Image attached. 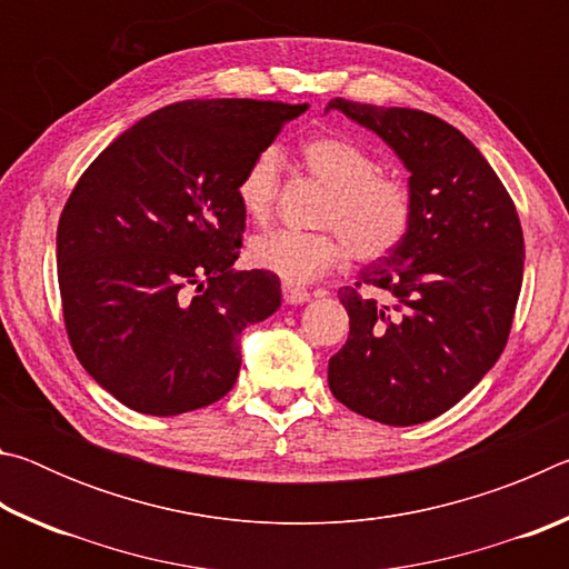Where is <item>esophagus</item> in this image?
Returning <instances> with one entry per match:
<instances>
[{"label": "esophagus", "mask_w": 569, "mask_h": 569, "mask_svg": "<svg viewBox=\"0 0 569 569\" xmlns=\"http://www.w3.org/2000/svg\"><path fill=\"white\" fill-rule=\"evenodd\" d=\"M308 298H311V293H308L306 288L293 286V283H283V301H286V303H291V306L306 303Z\"/></svg>", "instance_id": "1"}]
</instances>
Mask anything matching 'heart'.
I'll list each match as a JSON object with an SVG mask.
<instances>
[{"label":"heart","mask_w":569,"mask_h":569,"mask_svg":"<svg viewBox=\"0 0 569 569\" xmlns=\"http://www.w3.org/2000/svg\"><path fill=\"white\" fill-rule=\"evenodd\" d=\"M301 162L329 188L323 198L321 230L276 228L250 238L248 261L276 273L288 283H308L329 273L351 250L361 263H373L393 253L407 240L417 200L411 182L391 170H379L371 150L339 134H319L301 146ZM281 156L266 148L240 172L236 196L243 213L266 223L273 213Z\"/></svg>","instance_id":"b5f03b06"}]
</instances>
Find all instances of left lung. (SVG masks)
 Wrapping results in <instances>:
<instances>
[{
  "instance_id": "left-lung-1",
  "label": "left lung",
  "mask_w": 569,
  "mask_h": 569,
  "mask_svg": "<svg viewBox=\"0 0 569 569\" xmlns=\"http://www.w3.org/2000/svg\"><path fill=\"white\" fill-rule=\"evenodd\" d=\"M329 108L397 150L417 200L407 240L339 291L349 339L331 356L329 387L366 419L411 427L449 411L502 356L522 288V226L497 172L437 114L343 98Z\"/></svg>"
}]
</instances>
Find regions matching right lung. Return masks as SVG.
<instances>
[{"instance_id":"right-lung-1","label":"right lung","mask_w":569,"mask_h":569,"mask_svg":"<svg viewBox=\"0 0 569 569\" xmlns=\"http://www.w3.org/2000/svg\"><path fill=\"white\" fill-rule=\"evenodd\" d=\"M306 108L168 104L77 180L57 226L64 329L84 371L124 407L176 417L233 389L240 331L281 306L276 273L230 268L246 230L236 188Z\"/></svg>"}]
</instances>
